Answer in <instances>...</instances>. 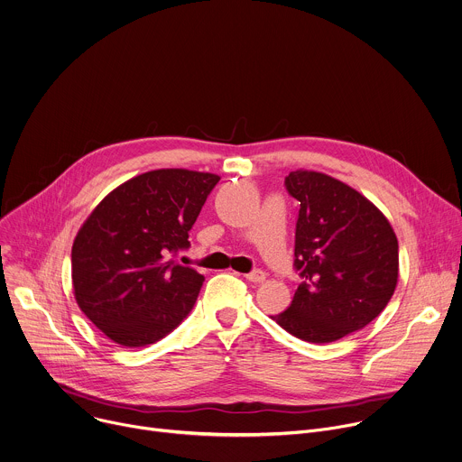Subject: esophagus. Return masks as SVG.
Listing matches in <instances>:
<instances>
[{
  "label": "esophagus",
  "mask_w": 462,
  "mask_h": 462,
  "mask_svg": "<svg viewBox=\"0 0 462 462\" xmlns=\"http://www.w3.org/2000/svg\"><path fill=\"white\" fill-rule=\"evenodd\" d=\"M245 279H246V281H250V282L259 284V282H263V281L266 279V275H264V272L255 270V272H252V273H246V275H245Z\"/></svg>",
  "instance_id": "esophagus-1"
}]
</instances>
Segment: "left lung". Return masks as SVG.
Wrapping results in <instances>:
<instances>
[{"label":"left lung","mask_w":462,"mask_h":462,"mask_svg":"<svg viewBox=\"0 0 462 462\" xmlns=\"http://www.w3.org/2000/svg\"><path fill=\"white\" fill-rule=\"evenodd\" d=\"M286 189L300 201L295 268L304 281L272 319L300 340L335 342L389 304L400 275L398 237L373 201L333 176L299 169Z\"/></svg>","instance_id":"1"}]
</instances>
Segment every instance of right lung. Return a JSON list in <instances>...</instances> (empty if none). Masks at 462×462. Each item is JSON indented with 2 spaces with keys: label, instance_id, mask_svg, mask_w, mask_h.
Listing matches in <instances>:
<instances>
[{
  "label": "right lung",
  "instance_id": "add662e5",
  "mask_svg": "<svg viewBox=\"0 0 462 462\" xmlns=\"http://www.w3.org/2000/svg\"><path fill=\"white\" fill-rule=\"evenodd\" d=\"M217 174L156 169L113 189L86 217L71 246L80 311L115 344L142 347L169 335L192 310L205 277L169 252L189 230Z\"/></svg>",
  "mask_w": 462,
  "mask_h": 462
}]
</instances>
